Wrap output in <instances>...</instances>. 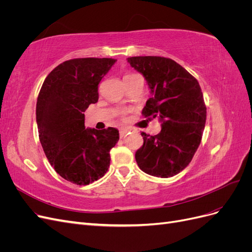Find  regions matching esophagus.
Returning <instances> with one entry per match:
<instances>
[{
    "label": "esophagus",
    "mask_w": 252,
    "mask_h": 252,
    "mask_svg": "<svg viewBox=\"0 0 252 252\" xmlns=\"http://www.w3.org/2000/svg\"><path fill=\"white\" fill-rule=\"evenodd\" d=\"M129 131H130V129H129V128H122V129H120V136H121V138H123V136L127 132H129Z\"/></svg>",
    "instance_id": "1"
}]
</instances>
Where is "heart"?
<instances>
[{"label":"heart","instance_id":"obj_1","mask_svg":"<svg viewBox=\"0 0 252 252\" xmlns=\"http://www.w3.org/2000/svg\"><path fill=\"white\" fill-rule=\"evenodd\" d=\"M130 75H133V74H127V75H125V77H130Z\"/></svg>","mask_w":252,"mask_h":252}]
</instances>
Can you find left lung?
I'll list each match as a JSON object with an SVG mask.
<instances>
[{
	"label": "left lung",
	"instance_id": "1",
	"mask_svg": "<svg viewBox=\"0 0 252 252\" xmlns=\"http://www.w3.org/2000/svg\"><path fill=\"white\" fill-rule=\"evenodd\" d=\"M127 61L150 89L143 116L158 118L162 123L157 135L141 133L144 143L135 152V161L145 173L173 177L191 162L202 140L206 106L199 82L171 59L132 57Z\"/></svg>",
	"mask_w": 252,
	"mask_h": 252
}]
</instances>
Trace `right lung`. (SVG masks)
Wrapping results in <instances>:
<instances>
[{"label": "right lung", "instance_id": "right-lung-1", "mask_svg": "<svg viewBox=\"0 0 252 252\" xmlns=\"http://www.w3.org/2000/svg\"><path fill=\"white\" fill-rule=\"evenodd\" d=\"M117 62L84 58L65 61L45 79L36 101V124L50 165L66 181L88 185L104 177L119 130L85 128V110L98 100L97 87Z\"/></svg>", "mask_w": 252, "mask_h": 252}]
</instances>
